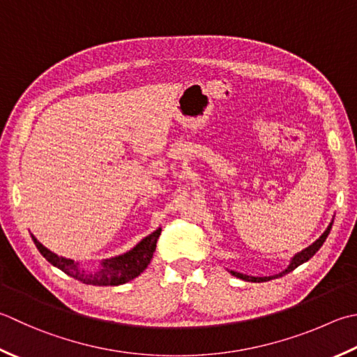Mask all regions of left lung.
<instances>
[{"instance_id":"8db88e82","label":"left lung","mask_w":357,"mask_h":357,"mask_svg":"<svg viewBox=\"0 0 357 357\" xmlns=\"http://www.w3.org/2000/svg\"><path fill=\"white\" fill-rule=\"evenodd\" d=\"M331 226H333V222H330V226L326 227V230H325V232L322 234V236H320L319 240L314 241V243L311 244V246H308L306 249H303L302 252H298V254H296L294 257H292V260H291V263H289V266L286 268L283 272H280V274H277V275H271V277H250V275H246V274H240V272H235V271H229V272H230V274H232V275L241 278V280H246V282H255V283L269 282V280H272V278L283 277L284 274H288V272H291V271H294L296 268H298L300 264H303L305 261H308L310 258H311L314 254H316L320 248H322V244L325 243L328 234H330Z\"/></svg>"}]
</instances>
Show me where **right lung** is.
I'll return each mask as SVG.
<instances>
[{
  "mask_svg": "<svg viewBox=\"0 0 357 357\" xmlns=\"http://www.w3.org/2000/svg\"><path fill=\"white\" fill-rule=\"evenodd\" d=\"M159 235L160 227L156 229L155 232L150 234L149 236H145V238L139 244H136V248H132L130 252L103 260L102 269L96 272L80 271L79 263L69 260V258L55 255L51 250L46 249L33 235L32 240L35 243V246L40 250V254L43 255L49 263L54 264L55 268L61 269L65 274L71 275L75 280L94 286H117L136 278L141 272L145 271L146 266H149L150 260L153 258V252L156 250Z\"/></svg>",
  "mask_w": 357,
  "mask_h": 357,
  "instance_id": "obj_1",
  "label": "right lung"
}]
</instances>
